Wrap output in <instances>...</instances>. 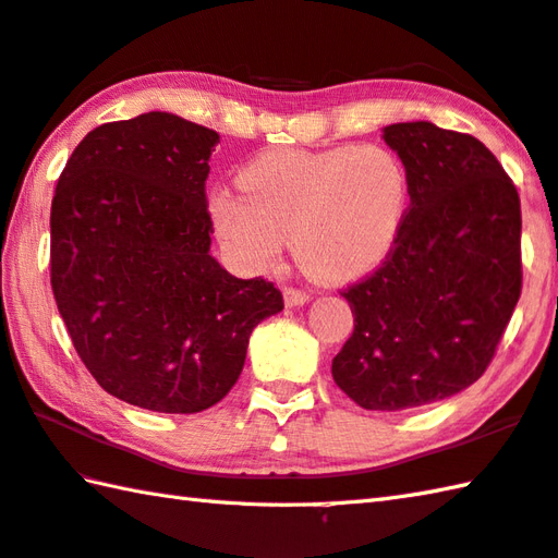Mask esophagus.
I'll return each instance as SVG.
<instances>
[{
	"label": "esophagus",
	"instance_id": "esophagus-1",
	"mask_svg": "<svg viewBox=\"0 0 558 558\" xmlns=\"http://www.w3.org/2000/svg\"><path fill=\"white\" fill-rule=\"evenodd\" d=\"M282 294H286L288 307H302V304L310 302V292L298 290V288H286L282 290Z\"/></svg>",
	"mask_w": 558,
	"mask_h": 558
}]
</instances>
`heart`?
I'll return each mask as SVG.
<instances>
[{
  "label": "heart",
  "mask_w": 558,
  "mask_h": 558,
  "mask_svg": "<svg viewBox=\"0 0 558 558\" xmlns=\"http://www.w3.org/2000/svg\"><path fill=\"white\" fill-rule=\"evenodd\" d=\"M246 193L217 191V234L251 270L276 266L292 242L312 276L351 280L375 268L397 244L411 181L403 161L379 145L322 151L280 149L242 173Z\"/></svg>",
  "instance_id": "heart-1"
}]
</instances>
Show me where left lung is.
<instances>
[{
  "instance_id": "8db88e82",
  "label": "left lung",
  "mask_w": 558,
  "mask_h": 558,
  "mask_svg": "<svg viewBox=\"0 0 558 558\" xmlns=\"http://www.w3.org/2000/svg\"><path fill=\"white\" fill-rule=\"evenodd\" d=\"M411 181L397 244L341 294L353 336L331 375L357 407L416 409L486 373L522 292L520 195L490 149L428 120L385 128Z\"/></svg>"
}]
</instances>
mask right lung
I'll return each mask as SVG.
<instances>
[{
    "instance_id": "1",
    "label": "right lung",
    "mask_w": 558,
    "mask_h": 558,
    "mask_svg": "<svg viewBox=\"0 0 558 558\" xmlns=\"http://www.w3.org/2000/svg\"><path fill=\"white\" fill-rule=\"evenodd\" d=\"M220 135L173 113L94 128L50 207V286L74 351L108 395L198 413L242 375L248 336L282 310L264 278L210 256L205 181Z\"/></svg>"
}]
</instances>
